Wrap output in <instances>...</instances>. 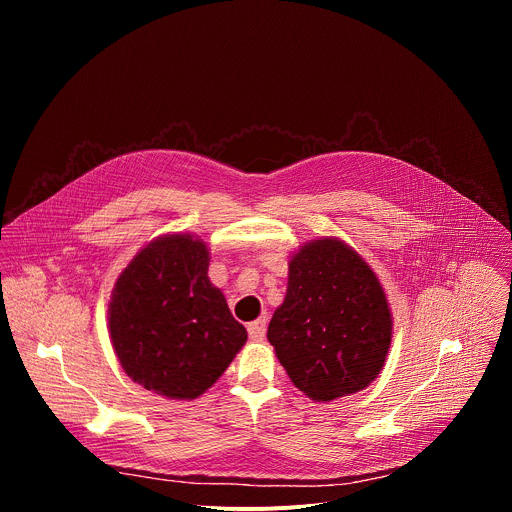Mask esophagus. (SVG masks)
<instances>
[{
	"label": "esophagus",
	"instance_id": "esophagus-1",
	"mask_svg": "<svg viewBox=\"0 0 512 512\" xmlns=\"http://www.w3.org/2000/svg\"><path fill=\"white\" fill-rule=\"evenodd\" d=\"M265 326H267L265 318H259V320H255V322L247 324V332H249V338H251V340H255V342L263 340V336H265Z\"/></svg>",
	"mask_w": 512,
	"mask_h": 512
}]
</instances>
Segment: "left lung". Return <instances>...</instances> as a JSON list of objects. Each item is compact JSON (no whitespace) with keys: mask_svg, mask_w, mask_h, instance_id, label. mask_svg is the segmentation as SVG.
<instances>
[{"mask_svg":"<svg viewBox=\"0 0 512 512\" xmlns=\"http://www.w3.org/2000/svg\"><path fill=\"white\" fill-rule=\"evenodd\" d=\"M391 336L385 289L352 247L324 237L291 255L285 300L267 340L300 391L332 401L369 387L383 369Z\"/></svg>","mask_w":512,"mask_h":512,"instance_id":"1","label":"left lung"}]
</instances>
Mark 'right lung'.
<instances>
[{"mask_svg": "<svg viewBox=\"0 0 512 512\" xmlns=\"http://www.w3.org/2000/svg\"><path fill=\"white\" fill-rule=\"evenodd\" d=\"M208 247L176 233L145 245L121 271L109 302L115 354L131 381L168 399H196L247 342L208 279Z\"/></svg>", "mask_w": 512, "mask_h": 512, "instance_id": "obj_1", "label": "right lung"}]
</instances>
